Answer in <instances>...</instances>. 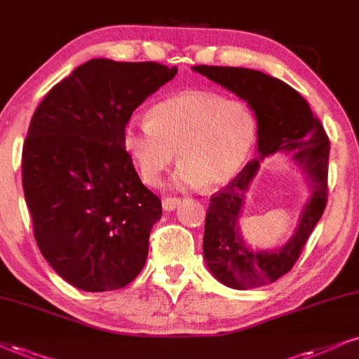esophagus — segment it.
Masks as SVG:
<instances>
[{
  "instance_id": "34e87169",
  "label": "esophagus",
  "mask_w": 359,
  "mask_h": 359,
  "mask_svg": "<svg viewBox=\"0 0 359 359\" xmlns=\"http://www.w3.org/2000/svg\"><path fill=\"white\" fill-rule=\"evenodd\" d=\"M180 203L181 201L178 200V198H165L161 205H163V210H165V211H175L176 208L180 206Z\"/></svg>"
}]
</instances>
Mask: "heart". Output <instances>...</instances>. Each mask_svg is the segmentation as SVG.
Returning a JSON list of instances; mask_svg holds the SVG:
<instances>
[{"mask_svg":"<svg viewBox=\"0 0 359 359\" xmlns=\"http://www.w3.org/2000/svg\"><path fill=\"white\" fill-rule=\"evenodd\" d=\"M148 119H131L123 130V146L149 187L175 161L172 183L180 188H218L240 175L258 136V119L241 100L211 91H187L159 101Z\"/></svg>","mask_w":359,"mask_h":359,"instance_id":"heart-1","label":"heart"}]
</instances>
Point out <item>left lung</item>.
<instances>
[{
	"label": "left lung",
	"mask_w": 359,
	"mask_h": 359,
	"mask_svg": "<svg viewBox=\"0 0 359 359\" xmlns=\"http://www.w3.org/2000/svg\"><path fill=\"white\" fill-rule=\"evenodd\" d=\"M251 106L258 119V158L250 161L223 191L211 196L203 255L211 274L233 290L274 283L293 268L328 200L330 140L306 100L281 79L233 66H193ZM274 152L290 154L310 187L294 236L276 250H253L242 240L237 221L259 163Z\"/></svg>",
	"instance_id": "obj_1"
}]
</instances>
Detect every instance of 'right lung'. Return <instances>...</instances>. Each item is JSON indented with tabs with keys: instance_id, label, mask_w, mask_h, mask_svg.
<instances>
[{
	"instance_id": "obj_1",
	"label": "right lung",
	"mask_w": 359,
	"mask_h": 359,
	"mask_svg": "<svg viewBox=\"0 0 359 359\" xmlns=\"http://www.w3.org/2000/svg\"><path fill=\"white\" fill-rule=\"evenodd\" d=\"M176 73L96 57L53 86L31 118L21 168L34 240L74 287L119 290L144 266L161 201L141 183L123 130Z\"/></svg>"
}]
</instances>
